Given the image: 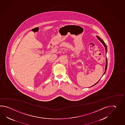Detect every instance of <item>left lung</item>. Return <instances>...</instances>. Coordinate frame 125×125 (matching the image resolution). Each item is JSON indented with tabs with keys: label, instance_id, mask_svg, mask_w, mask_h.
Wrapping results in <instances>:
<instances>
[{
	"label": "left lung",
	"instance_id": "1",
	"mask_svg": "<svg viewBox=\"0 0 125 125\" xmlns=\"http://www.w3.org/2000/svg\"><path fill=\"white\" fill-rule=\"evenodd\" d=\"M96 37L97 38V39H98V40H99V41H100L102 43V44L104 45V48H105V54H106V53H107V45H106V44H105V43L103 41V40H102L101 38L100 37H99V36H96ZM107 57H106V65H105V72H104V74H103V75L105 73V72H106V70H107ZM103 75H102V76H103ZM100 80H101V79H100V80H99L96 83H95V84H94V85H93V86H92L90 87H93V86L96 85V83H98L99 81Z\"/></svg>",
	"mask_w": 125,
	"mask_h": 125
}]
</instances>
